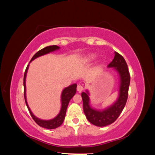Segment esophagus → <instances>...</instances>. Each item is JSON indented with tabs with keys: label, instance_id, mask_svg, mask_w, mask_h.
<instances>
[{
	"label": "esophagus",
	"instance_id": "obj_1",
	"mask_svg": "<svg viewBox=\"0 0 155 155\" xmlns=\"http://www.w3.org/2000/svg\"><path fill=\"white\" fill-rule=\"evenodd\" d=\"M83 89H84V88H83V85H80V84H79V85H78V86H77V91L79 92H81L82 91H83Z\"/></svg>",
	"mask_w": 155,
	"mask_h": 155
}]
</instances>
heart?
Returning <instances> with one entry per match:
<instances>
[{"instance_id": "obj_1", "label": "heart", "mask_w": 155, "mask_h": 155, "mask_svg": "<svg viewBox=\"0 0 155 155\" xmlns=\"http://www.w3.org/2000/svg\"><path fill=\"white\" fill-rule=\"evenodd\" d=\"M94 58H95V55H91L87 58V60L88 61H92Z\"/></svg>"}]
</instances>
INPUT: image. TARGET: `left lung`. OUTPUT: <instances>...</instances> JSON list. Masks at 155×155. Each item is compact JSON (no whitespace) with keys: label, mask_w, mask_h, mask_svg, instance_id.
Here are the masks:
<instances>
[{"label":"left lung","mask_w":155,"mask_h":155,"mask_svg":"<svg viewBox=\"0 0 155 155\" xmlns=\"http://www.w3.org/2000/svg\"><path fill=\"white\" fill-rule=\"evenodd\" d=\"M108 67H114L118 72L121 79L119 97L113 105L105 110H96L89 105L88 92L81 93L83 110L87 118L92 124L98 127L106 126L114 122L122 112L128 97L130 77L127 64L123 56L115 52L114 58L108 64Z\"/></svg>","instance_id":"obj_1"}]
</instances>
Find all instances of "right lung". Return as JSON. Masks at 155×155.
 Wrapping results in <instances>:
<instances>
[{
  "label": "right lung",
  "instance_id": "add662e5",
  "mask_svg": "<svg viewBox=\"0 0 155 155\" xmlns=\"http://www.w3.org/2000/svg\"><path fill=\"white\" fill-rule=\"evenodd\" d=\"M59 47L56 45H52V46H46V47L40 50L39 51H37V52L33 56L31 61L30 63L35 59V58L39 57L41 55H43L46 54H48L49 52H51V51H53L54 50H56L59 49ZM29 64L28 65L26 70L24 74V96H25V100L26 106L28 107V109L29 110V112L30 113L31 116L32 117V118L34 119V120L35 121V123L39 125V126L42 127H44L46 129H54L58 127L61 125L63 122V121L64 120V117L65 115H66V112H67V109L68 105L69 104L70 100L72 99V97L75 95V94L76 92V87L77 85L76 84H74V85H70L67 88H65L63 91L62 92V94H61V109L60 112L59 114L55 117V118L50 120H42L39 118H37V117H35L34 114H32L31 111L30 110V108L28 105L27 101H26V72L28 68Z\"/></svg>",
  "mask_w": 155,
  "mask_h": 155
}]
</instances>
